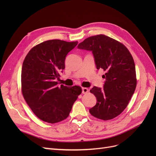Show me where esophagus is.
<instances>
[{"label":"esophagus","mask_w":156,"mask_h":156,"mask_svg":"<svg viewBox=\"0 0 156 156\" xmlns=\"http://www.w3.org/2000/svg\"><path fill=\"white\" fill-rule=\"evenodd\" d=\"M88 92V89L87 88H82V92L83 94H86Z\"/></svg>","instance_id":"1"}]
</instances>
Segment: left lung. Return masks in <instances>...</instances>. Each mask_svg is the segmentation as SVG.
I'll list each match as a JSON object with an SVG mask.
<instances>
[{
	"instance_id": "left-lung-1",
	"label": "left lung",
	"mask_w": 156,
	"mask_h": 156,
	"mask_svg": "<svg viewBox=\"0 0 156 156\" xmlns=\"http://www.w3.org/2000/svg\"><path fill=\"white\" fill-rule=\"evenodd\" d=\"M77 48L92 51L96 68L105 72L102 76L105 79L103 88L90 90L97 102L90 113L103 120L114 119L128 105L136 86L133 57L125 45L103 34L88 37Z\"/></svg>"
}]
</instances>
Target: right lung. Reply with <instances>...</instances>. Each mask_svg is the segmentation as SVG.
<instances>
[{"label": "right lung", "mask_w": 156, "mask_h": 156, "mask_svg": "<svg viewBox=\"0 0 156 156\" xmlns=\"http://www.w3.org/2000/svg\"><path fill=\"white\" fill-rule=\"evenodd\" d=\"M77 44V41H45L32 48L23 61V96L41 120L55 124L66 119L82 92L81 87H58L56 81L65 68L66 56Z\"/></svg>", "instance_id": "1"}]
</instances>
